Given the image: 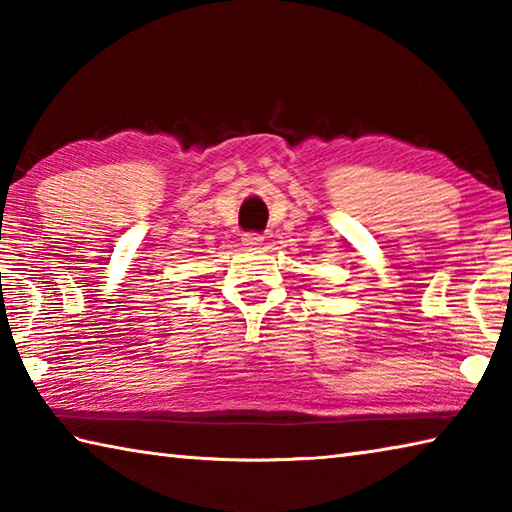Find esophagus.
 <instances>
[{
    "instance_id": "34e87169",
    "label": "esophagus",
    "mask_w": 512,
    "mask_h": 512,
    "mask_svg": "<svg viewBox=\"0 0 512 512\" xmlns=\"http://www.w3.org/2000/svg\"><path fill=\"white\" fill-rule=\"evenodd\" d=\"M262 241H264V237L259 235V232H246V235L241 237V244H244L246 248H257Z\"/></svg>"
}]
</instances>
